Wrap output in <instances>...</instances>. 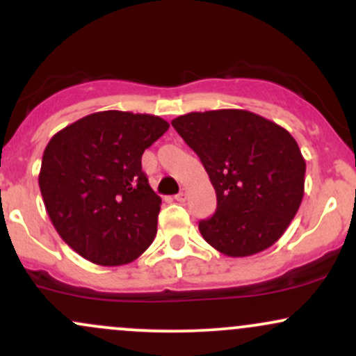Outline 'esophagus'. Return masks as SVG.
I'll use <instances>...</instances> for the list:
<instances>
[{"label": "esophagus", "mask_w": 356, "mask_h": 356, "mask_svg": "<svg viewBox=\"0 0 356 356\" xmlns=\"http://www.w3.org/2000/svg\"><path fill=\"white\" fill-rule=\"evenodd\" d=\"M175 200H177V202H185L186 200V190L185 188L179 190V193L177 195V197H175Z\"/></svg>", "instance_id": "obj_1"}]
</instances>
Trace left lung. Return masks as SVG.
Wrapping results in <instances>:
<instances>
[{
	"label": "left lung",
	"instance_id": "left-lung-1",
	"mask_svg": "<svg viewBox=\"0 0 356 356\" xmlns=\"http://www.w3.org/2000/svg\"><path fill=\"white\" fill-rule=\"evenodd\" d=\"M197 152L217 195L198 229L212 248L243 258L277 243L304 197L305 161L289 131L248 110L192 112L171 120Z\"/></svg>",
	"mask_w": 356,
	"mask_h": 356
}]
</instances>
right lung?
<instances>
[{
	"label": "right lung",
	"instance_id": "obj_1",
	"mask_svg": "<svg viewBox=\"0 0 356 356\" xmlns=\"http://www.w3.org/2000/svg\"><path fill=\"white\" fill-rule=\"evenodd\" d=\"M168 127L161 117L106 110L49 140L39 173L45 210L64 243L88 261L125 265L154 241L161 198L140 158Z\"/></svg>",
	"mask_w": 356,
	"mask_h": 356
}]
</instances>
